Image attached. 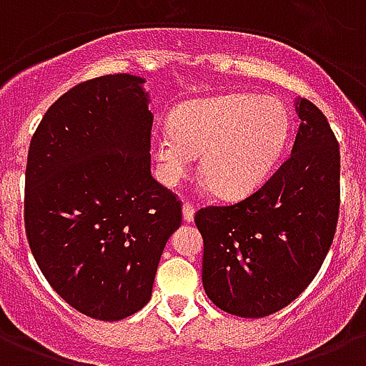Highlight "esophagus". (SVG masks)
<instances>
[{
	"label": "esophagus",
	"mask_w": 366,
	"mask_h": 366,
	"mask_svg": "<svg viewBox=\"0 0 366 366\" xmlns=\"http://www.w3.org/2000/svg\"><path fill=\"white\" fill-rule=\"evenodd\" d=\"M194 209H197V207H194L192 202H185V204H183V219L191 223L192 219H194Z\"/></svg>",
	"instance_id": "1"
}]
</instances>
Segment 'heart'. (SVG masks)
Wrapping results in <instances>:
<instances>
[{
	"label": "heart",
	"instance_id": "heart-1",
	"mask_svg": "<svg viewBox=\"0 0 366 366\" xmlns=\"http://www.w3.org/2000/svg\"><path fill=\"white\" fill-rule=\"evenodd\" d=\"M172 128L151 137L160 181L177 185L202 153V177L209 189L236 198L268 179L289 142L291 115L274 96L227 94L181 105Z\"/></svg>",
	"mask_w": 366,
	"mask_h": 366
}]
</instances>
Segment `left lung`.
<instances>
[{
  "label": "left lung",
  "instance_id": "8db88e82",
  "mask_svg": "<svg viewBox=\"0 0 366 366\" xmlns=\"http://www.w3.org/2000/svg\"><path fill=\"white\" fill-rule=\"evenodd\" d=\"M293 151L264 185L194 213L202 283L217 308L264 317L293 302L325 261L340 212V145L327 117L300 100Z\"/></svg>",
  "mask_w": 366,
  "mask_h": 366
}]
</instances>
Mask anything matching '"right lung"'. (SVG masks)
<instances>
[{
    "label": "right lung",
    "instance_id": "obj_1",
    "mask_svg": "<svg viewBox=\"0 0 366 366\" xmlns=\"http://www.w3.org/2000/svg\"><path fill=\"white\" fill-rule=\"evenodd\" d=\"M143 79L104 75L46 109L26 164L24 224L37 266L71 308L119 321L151 299L183 202L151 175Z\"/></svg>",
    "mask_w": 366,
    "mask_h": 366
}]
</instances>
